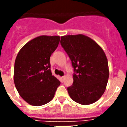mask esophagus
<instances>
[{
  "instance_id": "esophagus-1",
  "label": "esophagus",
  "mask_w": 127,
  "mask_h": 127,
  "mask_svg": "<svg viewBox=\"0 0 127 127\" xmlns=\"http://www.w3.org/2000/svg\"><path fill=\"white\" fill-rule=\"evenodd\" d=\"M64 78H65V76H62V77H61L62 80H63V81L64 79Z\"/></svg>"
}]
</instances>
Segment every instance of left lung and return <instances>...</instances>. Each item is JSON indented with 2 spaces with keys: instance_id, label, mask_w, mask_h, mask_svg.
I'll return each instance as SVG.
<instances>
[{
  "instance_id": "8db88e82",
  "label": "left lung",
  "mask_w": 127,
  "mask_h": 127,
  "mask_svg": "<svg viewBox=\"0 0 127 127\" xmlns=\"http://www.w3.org/2000/svg\"><path fill=\"white\" fill-rule=\"evenodd\" d=\"M61 44L71 60L74 71L73 84L67 88L70 97L84 105L95 103L103 94L109 76L103 50L92 39L82 34L62 36Z\"/></svg>"
}]
</instances>
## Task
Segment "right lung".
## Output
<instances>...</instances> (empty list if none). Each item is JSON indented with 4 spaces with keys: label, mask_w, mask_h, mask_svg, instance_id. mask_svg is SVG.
Here are the masks:
<instances>
[{
    "label": "right lung",
    "mask_w": 127,
    "mask_h": 127,
    "mask_svg": "<svg viewBox=\"0 0 127 127\" xmlns=\"http://www.w3.org/2000/svg\"><path fill=\"white\" fill-rule=\"evenodd\" d=\"M60 36L41 35L23 46L15 60L14 81L17 91L30 105L40 106L53 99L61 82L52 75L50 57Z\"/></svg>",
    "instance_id": "1"
}]
</instances>
